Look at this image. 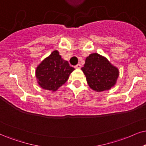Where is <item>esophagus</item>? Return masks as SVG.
Wrapping results in <instances>:
<instances>
[{"label":"esophagus","mask_w":146,"mask_h":146,"mask_svg":"<svg viewBox=\"0 0 146 146\" xmlns=\"http://www.w3.org/2000/svg\"><path fill=\"white\" fill-rule=\"evenodd\" d=\"M81 67H82V65H81V64H79V63H78L75 66V69H80Z\"/></svg>","instance_id":"34e87169"}]
</instances>
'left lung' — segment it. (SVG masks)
I'll return each mask as SVG.
<instances>
[{
  "instance_id": "8db88e82",
  "label": "left lung",
  "mask_w": 146,
  "mask_h": 146,
  "mask_svg": "<svg viewBox=\"0 0 146 146\" xmlns=\"http://www.w3.org/2000/svg\"><path fill=\"white\" fill-rule=\"evenodd\" d=\"M82 70L89 86L96 92L110 89L116 84L119 77L117 68L98 53L91 54L87 57Z\"/></svg>"
}]
</instances>
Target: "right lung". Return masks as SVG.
Returning a JSON list of instances; mask_svg holds the SVG:
<instances>
[{
  "mask_svg": "<svg viewBox=\"0 0 146 146\" xmlns=\"http://www.w3.org/2000/svg\"><path fill=\"white\" fill-rule=\"evenodd\" d=\"M74 69L67 60L62 59L58 51L54 50L38 65L36 74L43 89L54 92L67 82Z\"/></svg>",
  "mask_w": 146,
  "mask_h": 146,
  "instance_id": "1",
  "label": "right lung"
}]
</instances>
